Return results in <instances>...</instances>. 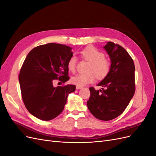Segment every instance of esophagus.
<instances>
[{"label":"esophagus","mask_w":156,"mask_h":156,"mask_svg":"<svg viewBox=\"0 0 156 156\" xmlns=\"http://www.w3.org/2000/svg\"><path fill=\"white\" fill-rule=\"evenodd\" d=\"M83 87H81V86H78V85H77L76 86V89H77V90H79V89H81Z\"/></svg>","instance_id":"1"}]
</instances>
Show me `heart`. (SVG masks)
<instances>
[{
  "label": "heart",
  "instance_id": "heart-1",
  "mask_svg": "<svg viewBox=\"0 0 156 156\" xmlns=\"http://www.w3.org/2000/svg\"><path fill=\"white\" fill-rule=\"evenodd\" d=\"M81 56L89 63L87 68V72L79 73L72 77L71 82L78 86L83 87L92 83L95 79L101 80L107 76L111 67V61L105 57V54L94 47H88L81 53ZM77 58L75 56L70 57L68 61L67 67L71 72L76 69Z\"/></svg>",
  "mask_w": 156,
  "mask_h": 156
}]
</instances>
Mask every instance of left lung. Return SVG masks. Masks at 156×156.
<instances>
[{
	"label": "left lung",
	"instance_id": "8db88e82",
	"mask_svg": "<svg viewBox=\"0 0 156 156\" xmlns=\"http://www.w3.org/2000/svg\"><path fill=\"white\" fill-rule=\"evenodd\" d=\"M103 48L111 58V70L98 84L101 90L89 88L90 96L87 104L96 119L108 121L120 115L133 98L135 68L133 59L120 45L108 41Z\"/></svg>",
	"mask_w": 156,
	"mask_h": 156
}]
</instances>
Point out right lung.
I'll return each instance as SVG.
<instances>
[{
	"instance_id": "add662e5",
	"label": "right lung",
	"mask_w": 156,
	"mask_h": 156,
	"mask_svg": "<svg viewBox=\"0 0 156 156\" xmlns=\"http://www.w3.org/2000/svg\"><path fill=\"white\" fill-rule=\"evenodd\" d=\"M73 56L69 46L50 43L32 49L19 75L23 101L31 115L40 120L55 119L62 112L73 84L54 87L53 81H68V61Z\"/></svg>"
}]
</instances>
